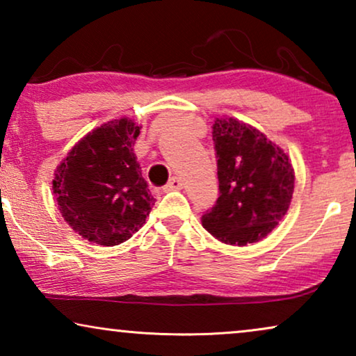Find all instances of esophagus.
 Wrapping results in <instances>:
<instances>
[{
    "label": "esophagus",
    "mask_w": 356,
    "mask_h": 356,
    "mask_svg": "<svg viewBox=\"0 0 356 356\" xmlns=\"http://www.w3.org/2000/svg\"><path fill=\"white\" fill-rule=\"evenodd\" d=\"M183 188V181L179 178H177V177H173L172 179H170V181L167 183V186H165L163 189L165 191H178V189H181Z\"/></svg>",
    "instance_id": "esophagus-1"
}]
</instances>
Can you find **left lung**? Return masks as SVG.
Masks as SVG:
<instances>
[{
  "mask_svg": "<svg viewBox=\"0 0 356 356\" xmlns=\"http://www.w3.org/2000/svg\"><path fill=\"white\" fill-rule=\"evenodd\" d=\"M212 129L220 196L202 216V227L225 245L261 241L290 207L291 160L264 133L240 120L217 118Z\"/></svg>",
  "mask_w": 356,
  "mask_h": 356,
  "instance_id": "8db88e82",
  "label": "left lung"
}]
</instances>
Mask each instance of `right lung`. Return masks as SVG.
I'll list each match as a JSON object with an SVG mask.
<instances>
[{
    "label": "right lung",
    "instance_id": "1",
    "mask_svg": "<svg viewBox=\"0 0 356 356\" xmlns=\"http://www.w3.org/2000/svg\"><path fill=\"white\" fill-rule=\"evenodd\" d=\"M143 126L111 120L87 133L55 170L53 194L65 222L84 240L116 246L145 223L155 199L136 160Z\"/></svg>",
    "mask_w": 356,
    "mask_h": 356
}]
</instances>
